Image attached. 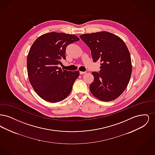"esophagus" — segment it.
Masks as SVG:
<instances>
[{"label":"esophagus","instance_id":"34e87169","mask_svg":"<svg viewBox=\"0 0 155 155\" xmlns=\"http://www.w3.org/2000/svg\"><path fill=\"white\" fill-rule=\"evenodd\" d=\"M80 73L82 75V74H85V73H87V72H86V71H80Z\"/></svg>","mask_w":155,"mask_h":155}]
</instances>
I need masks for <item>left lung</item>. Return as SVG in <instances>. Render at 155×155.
I'll return each mask as SVG.
<instances>
[{
  "instance_id": "1",
  "label": "left lung",
  "mask_w": 155,
  "mask_h": 155,
  "mask_svg": "<svg viewBox=\"0 0 155 155\" xmlns=\"http://www.w3.org/2000/svg\"><path fill=\"white\" fill-rule=\"evenodd\" d=\"M80 38L91 49L93 61L102 63L99 73H92V94L104 102L117 99L125 91L132 73L131 56L124 42L107 31L83 34Z\"/></svg>"
}]
</instances>
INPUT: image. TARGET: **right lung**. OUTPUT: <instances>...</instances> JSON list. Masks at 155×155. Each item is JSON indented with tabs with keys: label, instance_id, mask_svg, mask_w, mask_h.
<instances>
[{
	"label": "right lung",
	"instance_id": "add662e5",
	"mask_svg": "<svg viewBox=\"0 0 155 155\" xmlns=\"http://www.w3.org/2000/svg\"><path fill=\"white\" fill-rule=\"evenodd\" d=\"M79 40L75 35L51 32L38 37L32 45L27 59L28 79L45 101L59 102L71 92L80 72L62 70L58 65L66 59L67 46Z\"/></svg>",
	"mask_w": 155,
	"mask_h": 155
}]
</instances>
